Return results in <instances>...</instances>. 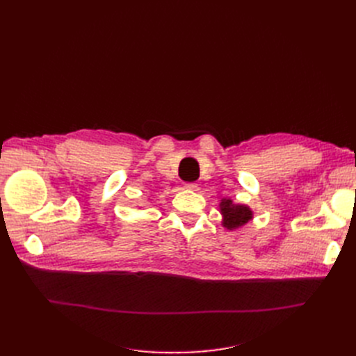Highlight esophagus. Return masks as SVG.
<instances>
[{"label": "esophagus", "mask_w": 356, "mask_h": 356, "mask_svg": "<svg viewBox=\"0 0 356 356\" xmlns=\"http://www.w3.org/2000/svg\"><path fill=\"white\" fill-rule=\"evenodd\" d=\"M184 188L189 191H195L197 188V184L195 181H188V183H184Z\"/></svg>", "instance_id": "34e87169"}]
</instances>
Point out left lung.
Returning a JSON list of instances; mask_svg holds the SVG:
<instances>
[{
	"mask_svg": "<svg viewBox=\"0 0 356 356\" xmlns=\"http://www.w3.org/2000/svg\"><path fill=\"white\" fill-rule=\"evenodd\" d=\"M220 212L223 215V225L228 229L245 225V223L252 218V213L248 207H244V204H232V200L229 199L220 202Z\"/></svg>",
	"mask_w": 356,
	"mask_h": 356,
	"instance_id": "8db88e82",
	"label": "left lung"
}]
</instances>
